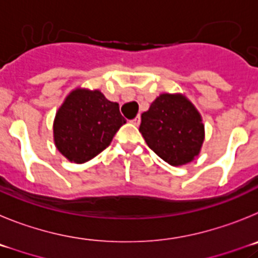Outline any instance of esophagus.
Wrapping results in <instances>:
<instances>
[{"label": "esophagus", "instance_id": "esophagus-1", "mask_svg": "<svg viewBox=\"0 0 258 258\" xmlns=\"http://www.w3.org/2000/svg\"><path fill=\"white\" fill-rule=\"evenodd\" d=\"M140 120H141L140 117H139V115H138V117L132 119V123H134L135 126H139V124H140Z\"/></svg>", "mask_w": 258, "mask_h": 258}]
</instances>
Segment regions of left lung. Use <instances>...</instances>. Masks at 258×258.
I'll list each match as a JSON object with an SVG mask.
<instances>
[{
    "label": "left lung",
    "mask_w": 258,
    "mask_h": 258,
    "mask_svg": "<svg viewBox=\"0 0 258 258\" xmlns=\"http://www.w3.org/2000/svg\"><path fill=\"white\" fill-rule=\"evenodd\" d=\"M139 131L158 157L176 167L194 161L204 141L201 113L182 94L159 95L141 114Z\"/></svg>",
    "instance_id": "1"
}]
</instances>
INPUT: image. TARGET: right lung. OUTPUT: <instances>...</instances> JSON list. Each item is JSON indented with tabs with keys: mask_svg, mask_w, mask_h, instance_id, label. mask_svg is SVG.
I'll list each match as a JSON object with an SVG mask.
<instances>
[{
	"mask_svg": "<svg viewBox=\"0 0 258 258\" xmlns=\"http://www.w3.org/2000/svg\"><path fill=\"white\" fill-rule=\"evenodd\" d=\"M126 123L118 103L99 90L69 92L54 119V143L68 161L81 164L106 149L115 132Z\"/></svg>",
	"mask_w": 258,
	"mask_h": 258,
	"instance_id": "add662e5",
	"label": "right lung"
}]
</instances>
